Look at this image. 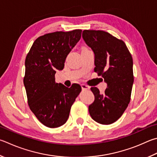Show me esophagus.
Here are the masks:
<instances>
[{"instance_id": "obj_1", "label": "esophagus", "mask_w": 157, "mask_h": 157, "mask_svg": "<svg viewBox=\"0 0 157 157\" xmlns=\"http://www.w3.org/2000/svg\"><path fill=\"white\" fill-rule=\"evenodd\" d=\"M81 86H82V90H88V89H90V87L88 86V85H86V84H82Z\"/></svg>"}]
</instances>
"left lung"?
Masks as SVG:
<instances>
[{
  "mask_svg": "<svg viewBox=\"0 0 157 157\" xmlns=\"http://www.w3.org/2000/svg\"><path fill=\"white\" fill-rule=\"evenodd\" d=\"M82 38L95 54V72L107 84L104 94L97 87L88 111L93 120L108 125L123 115L130 101L134 82L133 61L126 44L104 31L84 30Z\"/></svg>",
  "mask_w": 157,
  "mask_h": 157,
  "instance_id": "8db88e82",
  "label": "left lung"
}]
</instances>
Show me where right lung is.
Returning <instances> with one entry per match:
<instances>
[{
    "label": "right lung",
    "mask_w": 157,
    "mask_h": 157,
    "mask_svg": "<svg viewBox=\"0 0 157 157\" xmlns=\"http://www.w3.org/2000/svg\"><path fill=\"white\" fill-rule=\"evenodd\" d=\"M82 30L56 31L34 41L25 59L23 79L28 104L37 119L49 128L66 123L71 108L81 92L79 84L68 88L56 82L68 54L81 38Z\"/></svg>",
    "instance_id": "add662e5"
}]
</instances>
